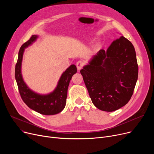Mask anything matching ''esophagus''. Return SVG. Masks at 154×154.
Listing matches in <instances>:
<instances>
[{"label":"esophagus","mask_w":154,"mask_h":154,"mask_svg":"<svg viewBox=\"0 0 154 154\" xmlns=\"http://www.w3.org/2000/svg\"><path fill=\"white\" fill-rule=\"evenodd\" d=\"M84 65V62L83 61H82V60L78 61V62L76 63V66H77V69H78L79 70L81 69L83 67Z\"/></svg>","instance_id":"esophagus-1"}]
</instances>
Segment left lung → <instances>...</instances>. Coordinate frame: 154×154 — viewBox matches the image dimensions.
Listing matches in <instances>:
<instances>
[{
  "mask_svg": "<svg viewBox=\"0 0 154 154\" xmlns=\"http://www.w3.org/2000/svg\"><path fill=\"white\" fill-rule=\"evenodd\" d=\"M80 73L97 108L106 112L118 110L130 100L138 79L134 47L121 36L107 51L100 50Z\"/></svg>",
  "mask_w": 154,
  "mask_h": 154,
  "instance_id": "8db88e82",
  "label": "left lung"
}]
</instances>
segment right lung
Here are the masks:
<instances>
[{"label":"right lung","instance_id":"1","mask_svg":"<svg viewBox=\"0 0 154 154\" xmlns=\"http://www.w3.org/2000/svg\"><path fill=\"white\" fill-rule=\"evenodd\" d=\"M37 37V35H32L30 39L21 46L15 65V77L21 98L30 109L43 115H54L60 112L66 106L70 80L77 72V67L75 65H71L63 73L57 86L52 93L42 95L30 91L22 79L21 63L24 48L34 42Z\"/></svg>","mask_w":154,"mask_h":154}]
</instances>
